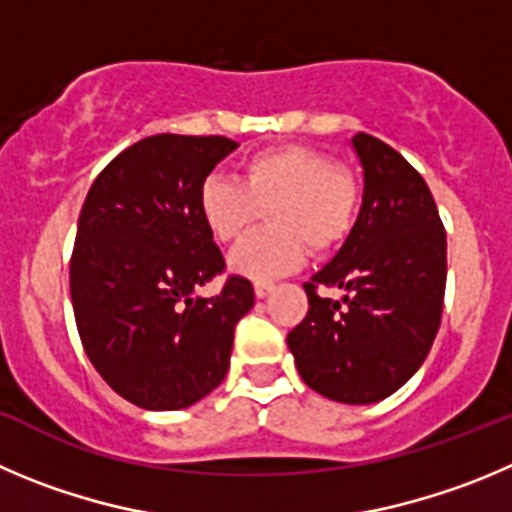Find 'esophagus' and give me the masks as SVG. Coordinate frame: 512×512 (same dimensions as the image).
Here are the masks:
<instances>
[{
    "instance_id": "34e87169",
    "label": "esophagus",
    "mask_w": 512,
    "mask_h": 512,
    "mask_svg": "<svg viewBox=\"0 0 512 512\" xmlns=\"http://www.w3.org/2000/svg\"><path fill=\"white\" fill-rule=\"evenodd\" d=\"M272 288H275V285L267 283V280H257V283H255V295H257V298H265V295L272 293Z\"/></svg>"
}]
</instances>
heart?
Masks as SVG:
<instances>
[{
    "instance_id": "b5f03b06",
    "label": "heart",
    "mask_w": 512,
    "mask_h": 512,
    "mask_svg": "<svg viewBox=\"0 0 512 512\" xmlns=\"http://www.w3.org/2000/svg\"><path fill=\"white\" fill-rule=\"evenodd\" d=\"M197 204L222 245L240 240L267 209L270 227L250 234L229 255V267L242 278L272 280L300 267L305 245L323 255L351 237L364 186L331 154L290 143L252 154L242 164V181L207 176Z\"/></svg>"
}]
</instances>
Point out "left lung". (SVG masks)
<instances>
[{"mask_svg": "<svg viewBox=\"0 0 512 512\" xmlns=\"http://www.w3.org/2000/svg\"><path fill=\"white\" fill-rule=\"evenodd\" d=\"M364 204L341 252L305 283L308 313L288 333L298 374L343 404H374L424 364L442 323L447 234L427 181L369 133L353 138ZM341 287V301L317 293Z\"/></svg>", "mask_w": 512, "mask_h": 512, "instance_id": "1", "label": "left lung"}]
</instances>
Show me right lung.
<instances>
[{"mask_svg":"<svg viewBox=\"0 0 512 512\" xmlns=\"http://www.w3.org/2000/svg\"><path fill=\"white\" fill-rule=\"evenodd\" d=\"M234 148L224 136H148L95 176L80 209L75 326L105 384L141 409H184L217 389L234 326L255 305L240 275L212 298L194 295L224 272L199 186Z\"/></svg>","mask_w":512,"mask_h":512,"instance_id":"right-lung-1","label":"right lung"}]
</instances>
